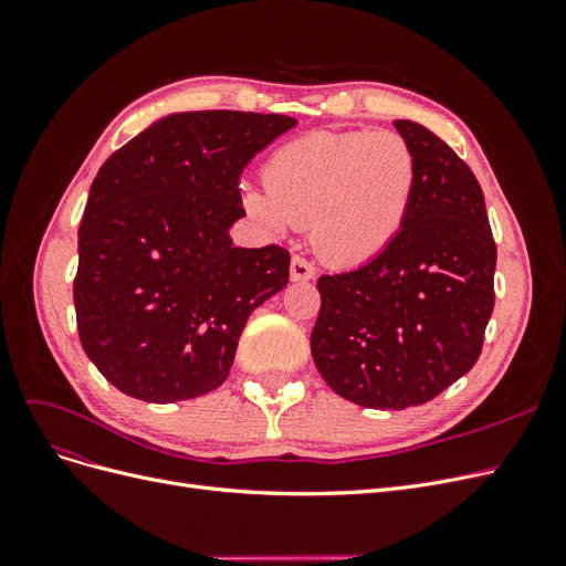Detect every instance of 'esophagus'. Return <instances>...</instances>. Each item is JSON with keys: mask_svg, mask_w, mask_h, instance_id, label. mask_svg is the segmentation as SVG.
I'll list each match as a JSON object with an SVG mask.
<instances>
[{"mask_svg": "<svg viewBox=\"0 0 566 566\" xmlns=\"http://www.w3.org/2000/svg\"><path fill=\"white\" fill-rule=\"evenodd\" d=\"M314 273H316V269L310 260H304L302 254L293 256V262H290V279H293V281H310V279H314Z\"/></svg>", "mask_w": 566, "mask_h": 566, "instance_id": "1", "label": "esophagus"}]
</instances>
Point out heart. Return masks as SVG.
<instances>
[{
    "label": "heart",
    "instance_id": "1",
    "mask_svg": "<svg viewBox=\"0 0 566 566\" xmlns=\"http://www.w3.org/2000/svg\"><path fill=\"white\" fill-rule=\"evenodd\" d=\"M416 158L394 132H314L264 165V188L243 191L245 212L271 231L310 224L316 252L354 266L399 235L416 191Z\"/></svg>",
    "mask_w": 566,
    "mask_h": 566
}]
</instances>
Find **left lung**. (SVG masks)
I'll list each match as a JSON object with an SVG mask.
<instances>
[{"instance_id": "1", "label": "left lung", "mask_w": 566, "mask_h": 566, "mask_svg": "<svg viewBox=\"0 0 566 566\" xmlns=\"http://www.w3.org/2000/svg\"><path fill=\"white\" fill-rule=\"evenodd\" d=\"M416 158L399 235L354 271L321 276L312 356L342 399L403 410L432 401L474 364L493 314L495 243L482 186L427 127L397 119Z\"/></svg>"}]
</instances>
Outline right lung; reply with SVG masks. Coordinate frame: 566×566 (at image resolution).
Wrapping results in <instances>:
<instances>
[{
  "label": "right lung",
  "mask_w": 566,
  "mask_h": 566,
  "mask_svg": "<svg viewBox=\"0 0 566 566\" xmlns=\"http://www.w3.org/2000/svg\"><path fill=\"white\" fill-rule=\"evenodd\" d=\"M297 119L160 117L101 165L77 231L82 349L127 397L172 403L229 378L248 316L287 285L281 245L235 248L243 167Z\"/></svg>",
  "instance_id": "right-lung-1"
}]
</instances>
